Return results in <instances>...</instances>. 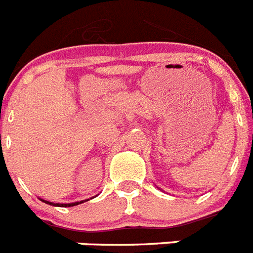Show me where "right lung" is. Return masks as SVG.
Masks as SVG:
<instances>
[{
  "mask_svg": "<svg viewBox=\"0 0 253 253\" xmlns=\"http://www.w3.org/2000/svg\"><path fill=\"white\" fill-rule=\"evenodd\" d=\"M44 202V200H43ZM46 204H51V205H54V207H75V205H78V204H81V202L80 203H72V204H53V203H49V202H45Z\"/></svg>",
  "mask_w": 253,
  "mask_h": 253,
  "instance_id": "obj_1",
  "label": "right lung"
}]
</instances>
